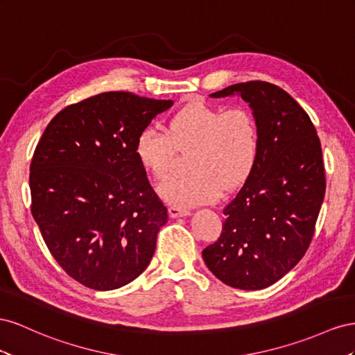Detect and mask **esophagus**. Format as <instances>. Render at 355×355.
Returning <instances> with one entry per match:
<instances>
[{
  "label": "esophagus",
  "mask_w": 355,
  "mask_h": 355,
  "mask_svg": "<svg viewBox=\"0 0 355 355\" xmlns=\"http://www.w3.org/2000/svg\"><path fill=\"white\" fill-rule=\"evenodd\" d=\"M168 212H169V216H171V217H174V218H177V217H186V216H189V214H190V211H189V209L178 208V207H169Z\"/></svg>",
  "instance_id": "esophagus-1"
}]
</instances>
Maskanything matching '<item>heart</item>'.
<instances>
[{
    "label": "heart",
    "mask_w": 355,
    "mask_h": 355,
    "mask_svg": "<svg viewBox=\"0 0 355 355\" xmlns=\"http://www.w3.org/2000/svg\"><path fill=\"white\" fill-rule=\"evenodd\" d=\"M178 151H190L189 174L159 186V195L174 207H195L218 198L251 175L260 155V128L250 110L189 104L169 120L168 132L155 126L139 130L135 156L150 175L166 178Z\"/></svg>",
    "instance_id": "obj_1"
}]
</instances>
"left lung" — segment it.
<instances>
[{
	"mask_svg": "<svg viewBox=\"0 0 355 355\" xmlns=\"http://www.w3.org/2000/svg\"><path fill=\"white\" fill-rule=\"evenodd\" d=\"M239 94L260 128L251 175L223 209L220 238L202 251L208 269L241 290H261L305 256L326 193L322 150L306 111L284 89L260 80L211 94Z\"/></svg>",
	"mask_w": 355,
	"mask_h": 355,
	"instance_id": "8db88e82",
	"label": "left lung"
}]
</instances>
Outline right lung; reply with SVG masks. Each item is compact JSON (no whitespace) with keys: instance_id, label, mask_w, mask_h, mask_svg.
Wrapping results in <instances>:
<instances>
[{"instance_id":"right-lung-1","label":"right lung","mask_w":355,"mask_h":355,"mask_svg":"<svg viewBox=\"0 0 355 355\" xmlns=\"http://www.w3.org/2000/svg\"><path fill=\"white\" fill-rule=\"evenodd\" d=\"M172 101L104 92L60 110L29 172L31 212L58 265L89 288L114 290L155 254L168 209L135 156V139Z\"/></svg>"}]
</instances>
